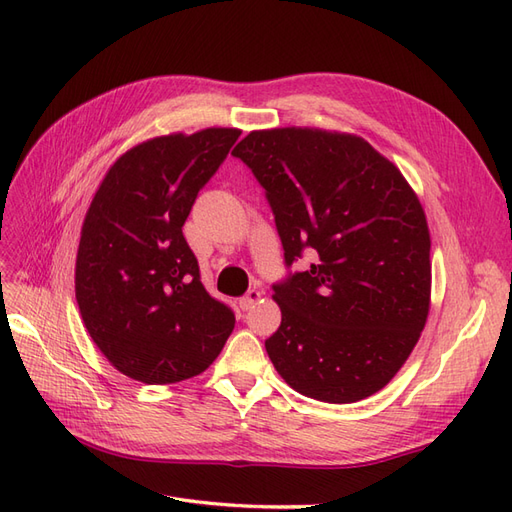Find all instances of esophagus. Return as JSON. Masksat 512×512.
Returning a JSON list of instances; mask_svg holds the SVG:
<instances>
[{
	"mask_svg": "<svg viewBox=\"0 0 512 512\" xmlns=\"http://www.w3.org/2000/svg\"><path fill=\"white\" fill-rule=\"evenodd\" d=\"M260 297H262V292H260V290H256V288L247 290L245 297H241V301H239V305H241L243 312H247V309H252V307L260 301Z\"/></svg>",
	"mask_w": 512,
	"mask_h": 512,
	"instance_id": "1",
	"label": "esophagus"
}]
</instances>
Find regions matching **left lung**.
I'll use <instances>...</instances> for the list:
<instances>
[{
  "label": "left lung",
  "mask_w": 512,
  "mask_h": 512,
  "mask_svg": "<svg viewBox=\"0 0 512 512\" xmlns=\"http://www.w3.org/2000/svg\"><path fill=\"white\" fill-rule=\"evenodd\" d=\"M232 156L265 188L286 267L273 286L282 324L267 342L294 391L352 404L384 389L427 322L425 211L399 168L365 138L316 128L247 134Z\"/></svg>",
  "instance_id": "1"
}]
</instances>
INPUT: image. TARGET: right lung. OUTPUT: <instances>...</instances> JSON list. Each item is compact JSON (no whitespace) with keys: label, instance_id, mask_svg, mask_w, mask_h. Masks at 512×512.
I'll return each instance as SVG.
<instances>
[{"label":"right lung","instance_id":"right-lung-1","mask_svg":"<svg viewBox=\"0 0 512 512\" xmlns=\"http://www.w3.org/2000/svg\"><path fill=\"white\" fill-rule=\"evenodd\" d=\"M237 128L145 141L108 168L87 209L74 290L108 363L145 384L205 371L235 329L232 309L200 282L183 237L198 192L237 143Z\"/></svg>","mask_w":512,"mask_h":512}]
</instances>
